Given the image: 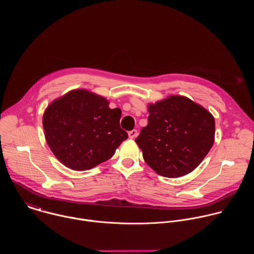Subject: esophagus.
Masks as SVG:
<instances>
[{
    "label": "esophagus",
    "mask_w": 254,
    "mask_h": 254,
    "mask_svg": "<svg viewBox=\"0 0 254 254\" xmlns=\"http://www.w3.org/2000/svg\"><path fill=\"white\" fill-rule=\"evenodd\" d=\"M136 134H137V130L136 129H132V130L128 131V137L129 138H134L136 136Z\"/></svg>",
    "instance_id": "34e87169"
}]
</instances>
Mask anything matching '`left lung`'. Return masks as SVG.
<instances>
[{"label": "left lung", "instance_id": "obj_1", "mask_svg": "<svg viewBox=\"0 0 254 254\" xmlns=\"http://www.w3.org/2000/svg\"><path fill=\"white\" fill-rule=\"evenodd\" d=\"M149 113L148 126L135 138L143 160L164 177L178 178L191 173L214 143L213 116L179 95L150 104Z\"/></svg>", "mask_w": 254, "mask_h": 254}]
</instances>
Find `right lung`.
Segmentation results:
<instances>
[{"instance_id": "obj_1", "label": "right lung", "mask_w": 254, "mask_h": 254, "mask_svg": "<svg viewBox=\"0 0 254 254\" xmlns=\"http://www.w3.org/2000/svg\"><path fill=\"white\" fill-rule=\"evenodd\" d=\"M122 111L89 91L77 89L54 100L43 116L48 146L66 167L89 170L111 159L127 133L120 126Z\"/></svg>"}]
</instances>
